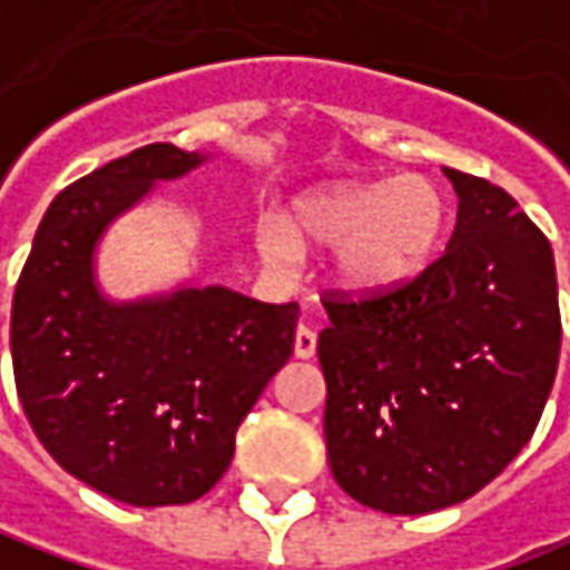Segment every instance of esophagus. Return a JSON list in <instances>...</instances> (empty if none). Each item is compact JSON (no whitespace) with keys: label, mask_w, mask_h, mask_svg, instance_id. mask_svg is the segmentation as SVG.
<instances>
[{"label":"esophagus","mask_w":570,"mask_h":570,"mask_svg":"<svg viewBox=\"0 0 570 570\" xmlns=\"http://www.w3.org/2000/svg\"><path fill=\"white\" fill-rule=\"evenodd\" d=\"M293 354L299 360H309L315 354V332L306 328V325H299L296 328V341H293Z\"/></svg>","instance_id":"1"}]
</instances>
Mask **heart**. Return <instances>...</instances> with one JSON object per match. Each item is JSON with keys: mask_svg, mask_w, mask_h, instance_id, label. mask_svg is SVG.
Segmentation results:
<instances>
[{"mask_svg": "<svg viewBox=\"0 0 570 570\" xmlns=\"http://www.w3.org/2000/svg\"><path fill=\"white\" fill-rule=\"evenodd\" d=\"M446 229L450 204L440 185L424 175H402L306 194L293 204L284 226L264 219L255 242L271 264L293 261L296 248L337 245V281L354 293H385L431 264Z\"/></svg>", "mask_w": 570, "mask_h": 570, "instance_id": "heart-1", "label": "heart"}]
</instances>
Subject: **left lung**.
Returning a JSON list of instances; mask_svg holds the SVG:
<instances>
[{
	"label": "left lung",
	"instance_id": "1",
	"mask_svg": "<svg viewBox=\"0 0 570 570\" xmlns=\"http://www.w3.org/2000/svg\"><path fill=\"white\" fill-rule=\"evenodd\" d=\"M446 252L385 293L325 289L318 334L334 482L417 517L498 479L542 417L561 354L552 245L508 190L443 168Z\"/></svg>",
	"mask_w": 570,
	"mask_h": 570
}]
</instances>
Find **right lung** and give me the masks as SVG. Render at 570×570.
Instances as JSON below:
<instances>
[{"instance_id": "obj_1", "label": "right lung", "mask_w": 570, "mask_h": 570, "mask_svg": "<svg viewBox=\"0 0 570 570\" xmlns=\"http://www.w3.org/2000/svg\"><path fill=\"white\" fill-rule=\"evenodd\" d=\"M197 161L149 142L60 190L14 286V389L31 428L69 475L134 508L190 504L223 479L238 424L296 337V303L223 286L139 306L98 296L101 229Z\"/></svg>"}]
</instances>
